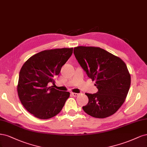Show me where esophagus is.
<instances>
[{"mask_svg": "<svg viewBox=\"0 0 147 147\" xmlns=\"http://www.w3.org/2000/svg\"><path fill=\"white\" fill-rule=\"evenodd\" d=\"M71 94L72 95H73V96H74V97H76V96H78L79 95V94H78V93H71Z\"/></svg>", "mask_w": 147, "mask_h": 147, "instance_id": "obj_1", "label": "esophagus"}]
</instances>
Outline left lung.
Returning a JSON list of instances; mask_svg holds the SVG:
<instances>
[{"mask_svg":"<svg viewBox=\"0 0 147 147\" xmlns=\"http://www.w3.org/2000/svg\"><path fill=\"white\" fill-rule=\"evenodd\" d=\"M74 54L89 78L96 80L98 91L86 93L88 102L82 109L94 118H104L115 113L125 101L131 85V76L125 63L105 49L78 46Z\"/></svg>","mask_w":147,"mask_h":147,"instance_id":"1","label":"left lung"}]
</instances>
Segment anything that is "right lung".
Returning a JSON list of instances; mask_svg holds the SVG:
<instances>
[{"mask_svg": "<svg viewBox=\"0 0 147 147\" xmlns=\"http://www.w3.org/2000/svg\"><path fill=\"white\" fill-rule=\"evenodd\" d=\"M73 48L46 50L28 59L22 67L18 93L26 109L40 119L57 115L69 96V92L53 87L55 78L73 54Z\"/></svg>", "mask_w": 147, "mask_h": 147, "instance_id": "add662e5", "label": "right lung"}]
</instances>
